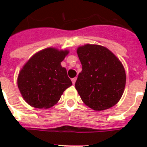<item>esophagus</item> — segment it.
<instances>
[{"label": "esophagus", "mask_w": 147, "mask_h": 147, "mask_svg": "<svg viewBox=\"0 0 147 147\" xmlns=\"http://www.w3.org/2000/svg\"><path fill=\"white\" fill-rule=\"evenodd\" d=\"M76 79H77V78L76 77H75V78H71V82H72V83H73V85H75V83H76Z\"/></svg>", "instance_id": "obj_1"}]
</instances>
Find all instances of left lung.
<instances>
[{
  "label": "left lung",
  "instance_id": "left-lung-1",
  "mask_svg": "<svg viewBox=\"0 0 147 147\" xmlns=\"http://www.w3.org/2000/svg\"><path fill=\"white\" fill-rule=\"evenodd\" d=\"M82 70L76 88L85 105L94 111L113 107L121 99L126 84L123 65L113 53L99 45L77 49Z\"/></svg>",
  "mask_w": 147,
  "mask_h": 147
}]
</instances>
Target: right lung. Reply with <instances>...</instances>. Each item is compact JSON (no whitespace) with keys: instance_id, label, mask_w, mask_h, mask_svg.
Masks as SVG:
<instances>
[{"instance_id":"obj_1","label":"right lung","mask_w":147,"mask_h":147,"mask_svg":"<svg viewBox=\"0 0 147 147\" xmlns=\"http://www.w3.org/2000/svg\"><path fill=\"white\" fill-rule=\"evenodd\" d=\"M68 51L47 48L30 59L20 71L17 85L24 100L36 108H49L72 83L62 67Z\"/></svg>"}]
</instances>
